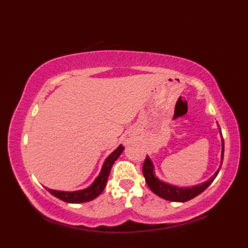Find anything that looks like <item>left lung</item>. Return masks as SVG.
<instances>
[{
  "mask_svg": "<svg viewBox=\"0 0 248 248\" xmlns=\"http://www.w3.org/2000/svg\"><path fill=\"white\" fill-rule=\"evenodd\" d=\"M220 135H222V132H220ZM223 159H224V140H222V156H220V166H222ZM220 166L217 170V172H215L214 175L209 179V180L204 181L203 183L197 184V186H187V187L176 186H172V184L166 183L164 181L160 180V179L155 176V166L152 164L149 156H147L144 162L143 173L146 179V183L148 184L149 188L155 195H157V196H160L161 198H164L166 200H170V202H184L198 196L200 193H202L204 189L213 182L214 179L217 178V176L219 172Z\"/></svg>",
  "mask_w": 248,
  "mask_h": 248,
  "instance_id": "8db88e82",
  "label": "left lung"
}]
</instances>
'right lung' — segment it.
<instances>
[{"mask_svg": "<svg viewBox=\"0 0 248 248\" xmlns=\"http://www.w3.org/2000/svg\"><path fill=\"white\" fill-rule=\"evenodd\" d=\"M124 147L123 145H119L118 148L114 150L112 154L105 159L99 176L94 179V181L88 187L80 189V191H75V192H64V191H56V189H51L46 187V188L48 189L50 194H52L53 196L62 200V202H65L81 203V202H91V200L97 198L99 195L103 192L105 186H107L110 168H112L114 162L118 159L119 155H121V152L124 151Z\"/></svg>", "mask_w": 248, "mask_h": 248, "instance_id": "right-lung-1", "label": "right lung"}]
</instances>
